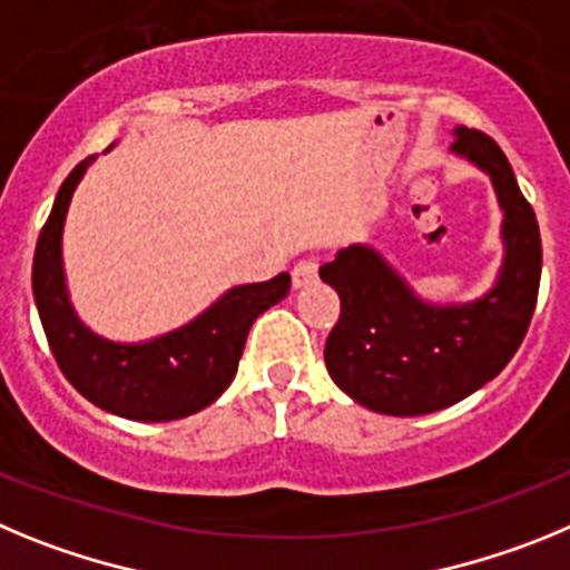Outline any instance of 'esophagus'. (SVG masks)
<instances>
[{
	"mask_svg": "<svg viewBox=\"0 0 570 570\" xmlns=\"http://www.w3.org/2000/svg\"><path fill=\"white\" fill-rule=\"evenodd\" d=\"M315 278H317V261L315 258L297 261L295 269H292V284L309 286V284H315Z\"/></svg>",
	"mask_w": 570,
	"mask_h": 570,
	"instance_id": "1",
	"label": "esophagus"
}]
</instances>
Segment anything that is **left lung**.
<instances>
[{"instance_id":"1","label":"left lung","mask_w":570,"mask_h":570,"mask_svg":"<svg viewBox=\"0 0 570 570\" xmlns=\"http://www.w3.org/2000/svg\"><path fill=\"white\" fill-rule=\"evenodd\" d=\"M451 153L491 178L502 209L505 255L483 297L429 304L366 244L321 266V278L341 297L323 361L332 381L372 412L414 417L454 406L505 368L534 315L542 240L509 158L494 138L469 127H454Z\"/></svg>"}]
</instances>
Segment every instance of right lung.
Masks as SVG:
<instances>
[{
	"mask_svg": "<svg viewBox=\"0 0 570 570\" xmlns=\"http://www.w3.org/2000/svg\"><path fill=\"white\" fill-rule=\"evenodd\" d=\"M94 158L87 156L65 178L36 240L33 297L50 352L76 392L105 412L145 423L189 417L215 403L233 383L255 317L289 295V273L264 284L233 286L196 321L153 341H105L76 315L61 264V229L70 198Z\"/></svg>",
	"mask_w": 570,
	"mask_h": 570,
	"instance_id": "1",
	"label": "right lung"
}]
</instances>
